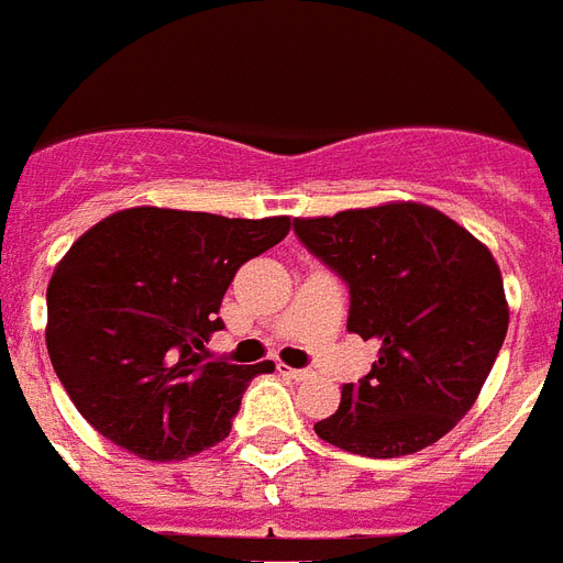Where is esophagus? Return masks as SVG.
<instances>
[{
    "label": "esophagus",
    "mask_w": 563,
    "mask_h": 563,
    "mask_svg": "<svg viewBox=\"0 0 563 563\" xmlns=\"http://www.w3.org/2000/svg\"><path fill=\"white\" fill-rule=\"evenodd\" d=\"M280 375L291 377V380H310L312 372H310V368H286V366H280Z\"/></svg>",
    "instance_id": "1"
}]
</instances>
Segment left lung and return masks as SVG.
Masks as SVG:
<instances>
[{
    "label": "left lung",
    "instance_id": "8db88e82",
    "mask_svg": "<svg viewBox=\"0 0 563 563\" xmlns=\"http://www.w3.org/2000/svg\"><path fill=\"white\" fill-rule=\"evenodd\" d=\"M295 233L349 283L351 333L380 345L316 434L363 457L437 443L475 405L508 333L493 253L424 203L295 218Z\"/></svg>",
    "mask_w": 563,
    "mask_h": 563
}]
</instances>
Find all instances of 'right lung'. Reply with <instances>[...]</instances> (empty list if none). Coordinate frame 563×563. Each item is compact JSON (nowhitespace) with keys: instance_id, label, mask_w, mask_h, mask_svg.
<instances>
[{"instance_id":"obj_1","label":"right lung","mask_w":563,"mask_h":563,"mask_svg":"<svg viewBox=\"0 0 563 563\" xmlns=\"http://www.w3.org/2000/svg\"><path fill=\"white\" fill-rule=\"evenodd\" d=\"M291 221L158 206L123 209L79 235L46 289V351L88 422L144 461L221 443L253 377L272 363L209 360L227 286Z\"/></svg>"}]
</instances>
